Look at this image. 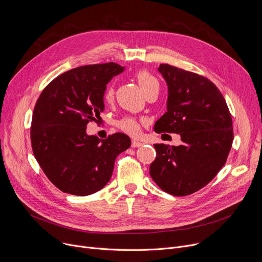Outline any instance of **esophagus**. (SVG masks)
Returning <instances> with one entry per match:
<instances>
[{"instance_id":"34e87169","label":"esophagus","mask_w":262,"mask_h":262,"mask_svg":"<svg viewBox=\"0 0 262 262\" xmlns=\"http://www.w3.org/2000/svg\"><path fill=\"white\" fill-rule=\"evenodd\" d=\"M142 144L143 143L141 141H139V140H136V139L132 140V146L133 147H140Z\"/></svg>"}]
</instances>
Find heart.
<instances>
[{
    "instance_id": "obj_1",
    "label": "heart",
    "mask_w": 262,
    "mask_h": 262,
    "mask_svg": "<svg viewBox=\"0 0 262 262\" xmlns=\"http://www.w3.org/2000/svg\"><path fill=\"white\" fill-rule=\"evenodd\" d=\"M136 79L138 81V84L140 86V88L142 89V91L145 93H147L148 91H150L152 89L155 88H159L158 87V81L157 79L150 74L147 71L141 70L139 72L136 73ZM114 94H115V90L114 87L110 85L106 88L105 92H104V100L106 102H112L114 99ZM142 119L136 118V117H132V116H126L122 119H120L117 123V126L124 133H126L128 135L135 136L139 133L140 129V124L142 123Z\"/></svg>"
}]
</instances>
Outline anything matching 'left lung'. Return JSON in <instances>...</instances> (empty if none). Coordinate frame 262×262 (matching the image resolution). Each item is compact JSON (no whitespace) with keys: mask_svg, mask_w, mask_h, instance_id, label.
Segmentation results:
<instances>
[{"mask_svg":"<svg viewBox=\"0 0 262 262\" xmlns=\"http://www.w3.org/2000/svg\"><path fill=\"white\" fill-rule=\"evenodd\" d=\"M158 70L169 88L168 112L154 130L180 134L182 144H154L149 175L167 193L185 196L210 183L223 168L233 140L232 120L223 94L207 77L168 63Z\"/></svg>","mask_w":262,"mask_h":262,"instance_id":"1","label":"left lung"}]
</instances>
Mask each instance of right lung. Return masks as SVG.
Returning <instances> with one entry per match:
<instances>
[{"label":"right lung","instance_id":"obj_1","mask_svg":"<svg viewBox=\"0 0 262 262\" xmlns=\"http://www.w3.org/2000/svg\"><path fill=\"white\" fill-rule=\"evenodd\" d=\"M123 69L115 62L77 67L54 78L39 95L31 125L33 153L64 193L86 196L101 190L116 158L130 146L129 137L121 133L102 140L86 134L87 124L104 110L106 84Z\"/></svg>","mask_w":262,"mask_h":262}]
</instances>
